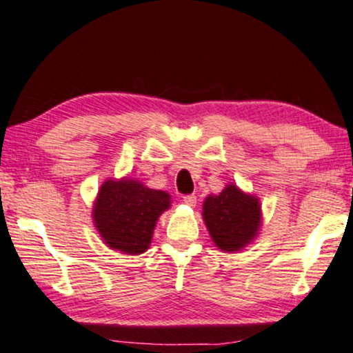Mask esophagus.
Wrapping results in <instances>:
<instances>
[{
    "instance_id": "obj_1",
    "label": "esophagus",
    "mask_w": 353,
    "mask_h": 353,
    "mask_svg": "<svg viewBox=\"0 0 353 353\" xmlns=\"http://www.w3.org/2000/svg\"><path fill=\"white\" fill-rule=\"evenodd\" d=\"M183 203L188 206H196V196L194 194H188V196H183Z\"/></svg>"
}]
</instances>
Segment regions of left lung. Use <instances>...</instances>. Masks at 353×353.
Wrapping results in <instances>:
<instances>
[{"label": "left lung", "instance_id": "obj_1", "mask_svg": "<svg viewBox=\"0 0 353 353\" xmlns=\"http://www.w3.org/2000/svg\"><path fill=\"white\" fill-rule=\"evenodd\" d=\"M203 221L219 251L238 252L256 239L263 225L261 201L256 194L228 183L221 193L203 201Z\"/></svg>", "mask_w": 353, "mask_h": 353}]
</instances>
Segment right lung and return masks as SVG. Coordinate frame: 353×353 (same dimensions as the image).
<instances>
[{"instance_id": "right-lung-1", "label": "right lung", "mask_w": 353, "mask_h": 353, "mask_svg": "<svg viewBox=\"0 0 353 353\" xmlns=\"http://www.w3.org/2000/svg\"><path fill=\"white\" fill-rule=\"evenodd\" d=\"M170 206L167 192L148 188L135 178H109L95 196L94 226L110 250L142 254L150 248L160 214Z\"/></svg>"}]
</instances>
